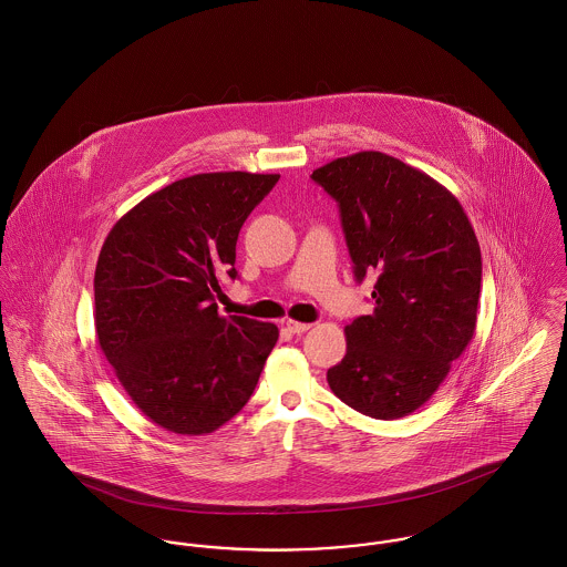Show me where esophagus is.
I'll use <instances>...</instances> for the list:
<instances>
[{
    "mask_svg": "<svg viewBox=\"0 0 567 567\" xmlns=\"http://www.w3.org/2000/svg\"><path fill=\"white\" fill-rule=\"evenodd\" d=\"M285 326H287V330L293 332V334H302L306 330H310V323H302V321H296V319H287Z\"/></svg>",
    "mask_w": 567,
    "mask_h": 567,
    "instance_id": "esophagus-1",
    "label": "esophagus"
}]
</instances>
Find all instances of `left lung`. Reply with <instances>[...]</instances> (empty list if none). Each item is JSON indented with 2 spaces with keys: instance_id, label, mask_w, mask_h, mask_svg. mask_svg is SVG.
<instances>
[{
  "instance_id": "left-lung-1",
  "label": "left lung",
  "mask_w": 567,
  "mask_h": 567,
  "mask_svg": "<svg viewBox=\"0 0 567 567\" xmlns=\"http://www.w3.org/2000/svg\"><path fill=\"white\" fill-rule=\"evenodd\" d=\"M312 181L339 203L355 280L380 274L375 308L346 326L348 353L328 384L364 416H408L475 337L477 235L444 185L380 151L332 159Z\"/></svg>"
}]
</instances>
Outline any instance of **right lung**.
<instances>
[{
  "mask_svg": "<svg viewBox=\"0 0 567 567\" xmlns=\"http://www.w3.org/2000/svg\"><path fill=\"white\" fill-rule=\"evenodd\" d=\"M280 175L185 176L107 233L94 271V328L135 408L181 436L212 434L252 396L278 328L221 317L219 276Z\"/></svg>",
  "mask_w": 567,
  "mask_h": 567,
  "instance_id": "add662e5",
  "label": "right lung"
}]
</instances>
